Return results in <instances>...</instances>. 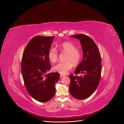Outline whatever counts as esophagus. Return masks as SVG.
Masks as SVG:
<instances>
[{"instance_id":"34e87169","label":"esophagus","mask_w":124,"mask_h":124,"mask_svg":"<svg viewBox=\"0 0 124 124\" xmlns=\"http://www.w3.org/2000/svg\"><path fill=\"white\" fill-rule=\"evenodd\" d=\"M64 76H65V75H63V74H61V75H60V77H61V78H62V77H64Z\"/></svg>"}]
</instances>
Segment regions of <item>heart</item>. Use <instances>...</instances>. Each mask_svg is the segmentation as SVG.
<instances>
[{
  "instance_id": "obj_1",
  "label": "heart",
  "mask_w": 124,
  "mask_h": 124,
  "mask_svg": "<svg viewBox=\"0 0 124 124\" xmlns=\"http://www.w3.org/2000/svg\"><path fill=\"white\" fill-rule=\"evenodd\" d=\"M59 50L62 52L67 53L65 62H60L53 67L56 72L65 74L72 68V64L78 65L82 59L81 51L76 48L75 45L69 41L63 42L59 46ZM58 57V51L55 47L51 48L48 53V58L52 62H55Z\"/></svg>"
}]
</instances>
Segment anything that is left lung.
<instances>
[{"label":"left lung","instance_id":"8db88e82","mask_svg":"<svg viewBox=\"0 0 124 124\" xmlns=\"http://www.w3.org/2000/svg\"><path fill=\"white\" fill-rule=\"evenodd\" d=\"M71 37L80 40L83 59L74 71L76 75H69V92L74 98L83 100L91 96L99 85L102 70L101 55L97 45L88 36L78 34ZM78 74L81 75L78 76Z\"/></svg>","mask_w":124,"mask_h":124}]
</instances>
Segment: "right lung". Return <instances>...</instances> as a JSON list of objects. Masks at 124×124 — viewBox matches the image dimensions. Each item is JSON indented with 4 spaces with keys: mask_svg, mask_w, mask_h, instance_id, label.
<instances>
[{
    "mask_svg": "<svg viewBox=\"0 0 124 124\" xmlns=\"http://www.w3.org/2000/svg\"><path fill=\"white\" fill-rule=\"evenodd\" d=\"M54 37L37 36L29 41L22 58L21 71L25 87L33 98L46 102L55 95L58 72L46 74L51 66L48 53Z\"/></svg>",
    "mask_w": 124,
    "mask_h": 124,
    "instance_id": "1",
    "label": "right lung"
}]
</instances>
